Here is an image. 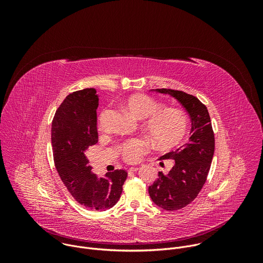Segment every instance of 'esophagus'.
Returning a JSON list of instances; mask_svg holds the SVG:
<instances>
[{
    "label": "esophagus",
    "instance_id": "34e87169",
    "mask_svg": "<svg viewBox=\"0 0 263 263\" xmlns=\"http://www.w3.org/2000/svg\"><path fill=\"white\" fill-rule=\"evenodd\" d=\"M136 171H138V167H135V166H134V167H130V168L128 170L129 173H133V172H136Z\"/></svg>",
    "mask_w": 263,
    "mask_h": 263
}]
</instances>
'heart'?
<instances>
[{
  "label": "heart",
  "instance_id": "obj_1",
  "mask_svg": "<svg viewBox=\"0 0 263 263\" xmlns=\"http://www.w3.org/2000/svg\"><path fill=\"white\" fill-rule=\"evenodd\" d=\"M125 107L138 119L147 118L144 129L151 139L160 146H172L179 142L186 133L189 119L183 111L176 108H162V105L152 97L134 95L125 101ZM107 111H103L99 126ZM148 143L143 138H131L120 145V153L128 162H137L148 151Z\"/></svg>",
  "mask_w": 263,
  "mask_h": 263
}]
</instances>
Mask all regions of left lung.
Returning <instances> with one entry per match:
<instances>
[{"mask_svg":"<svg viewBox=\"0 0 263 263\" xmlns=\"http://www.w3.org/2000/svg\"><path fill=\"white\" fill-rule=\"evenodd\" d=\"M155 90L178 100L192 120L189 142L160 157L173 159V168L167 174L159 172V178L148 186L149 197L157 206L175 211L191 204L204 186L214 153V133L207 107L198 98L181 90Z\"/></svg>","mask_w":263,"mask_h":263,"instance_id":"obj_1","label":"left lung"}]
</instances>
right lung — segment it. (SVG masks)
<instances>
[{"mask_svg": "<svg viewBox=\"0 0 263 263\" xmlns=\"http://www.w3.org/2000/svg\"><path fill=\"white\" fill-rule=\"evenodd\" d=\"M95 88L68 95L52 123V146L56 170L69 194L90 210H106L121 198L128 173L116 170L99 178L91 173L87 149L99 140Z\"/></svg>", "mask_w": 263, "mask_h": 263, "instance_id": "add662e5", "label": "right lung"}]
</instances>
